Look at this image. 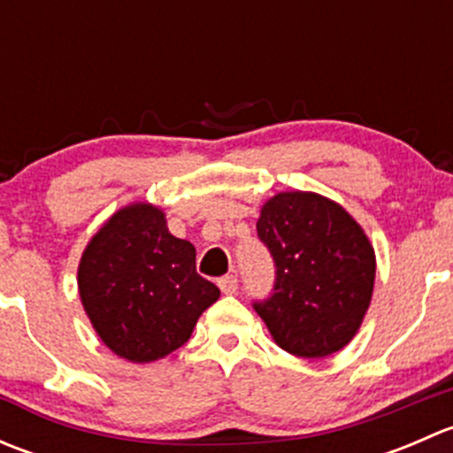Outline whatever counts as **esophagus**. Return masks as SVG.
Masks as SVG:
<instances>
[{"mask_svg":"<svg viewBox=\"0 0 453 453\" xmlns=\"http://www.w3.org/2000/svg\"><path fill=\"white\" fill-rule=\"evenodd\" d=\"M217 285H219V289L223 291V294H234V291H236V287H239V278H236V276H232V273H230V276H223V278H219V282H217Z\"/></svg>","mask_w":453,"mask_h":453,"instance_id":"34e87169","label":"esophagus"}]
</instances>
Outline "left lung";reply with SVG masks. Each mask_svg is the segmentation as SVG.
Segmentation results:
<instances>
[{"label": "left lung", "instance_id": "8db88e82", "mask_svg": "<svg viewBox=\"0 0 453 453\" xmlns=\"http://www.w3.org/2000/svg\"><path fill=\"white\" fill-rule=\"evenodd\" d=\"M258 239L276 263V285L254 303L287 353L322 359L344 349L364 322L377 260L364 227L318 193H278L260 208Z\"/></svg>", "mask_w": 453, "mask_h": 453}]
</instances>
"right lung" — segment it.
<instances>
[{
  "mask_svg": "<svg viewBox=\"0 0 453 453\" xmlns=\"http://www.w3.org/2000/svg\"><path fill=\"white\" fill-rule=\"evenodd\" d=\"M195 245L168 232L146 201L113 212L79 263V294L91 326L111 353L134 364L166 357L193 335L221 291L195 267Z\"/></svg>",
  "mask_w": 453,
  "mask_h": 453,
  "instance_id": "1",
  "label": "right lung"
}]
</instances>
